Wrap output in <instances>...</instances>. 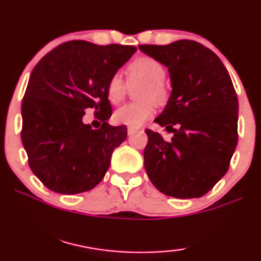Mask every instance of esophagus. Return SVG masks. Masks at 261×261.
<instances>
[{"mask_svg": "<svg viewBox=\"0 0 261 261\" xmlns=\"http://www.w3.org/2000/svg\"><path fill=\"white\" fill-rule=\"evenodd\" d=\"M137 129H134V128H128V129H127V133H128V135H129V137H130V135H133L134 133H137Z\"/></svg>", "mask_w": 261, "mask_h": 261, "instance_id": "34e87169", "label": "esophagus"}]
</instances>
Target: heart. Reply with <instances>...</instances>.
I'll return each mask as SVG.
<instances>
[{
    "label": "heart",
    "mask_w": 261,
    "mask_h": 261,
    "mask_svg": "<svg viewBox=\"0 0 261 261\" xmlns=\"http://www.w3.org/2000/svg\"><path fill=\"white\" fill-rule=\"evenodd\" d=\"M165 68L153 57L141 56L128 66V83H141L137 98L140 99L121 107L114 114V121L129 128H138L150 120L154 114V103L164 104L168 99V90L164 84ZM127 83L121 73H115L107 86V96L110 103L118 104L126 97Z\"/></svg>",
    "instance_id": "b5f03b06"
}]
</instances>
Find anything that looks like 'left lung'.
Instances as JSON below:
<instances>
[{"mask_svg": "<svg viewBox=\"0 0 261 261\" xmlns=\"http://www.w3.org/2000/svg\"><path fill=\"white\" fill-rule=\"evenodd\" d=\"M139 49L167 67L172 89L154 122L174 137L167 141L145 130V170L165 195L200 198L228 171L238 145L239 101L228 70L215 53L194 40Z\"/></svg>", "mask_w": 261, "mask_h": 261, "instance_id": "1", "label": "left lung"}]
</instances>
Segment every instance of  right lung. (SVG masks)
Returning <instances> with one entry per match:
<instances>
[{
    "mask_svg": "<svg viewBox=\"0 0 261 261\" xmlns=\"http://www.w3.org/2000/svg\"><path fill=\"white\" fill-rule=\"evenodd\" d=\"M135 51V46L72 40L33 68L21 106V140L32 172L50 191L77 194L104 177L113 151L127 138L126 126L107 122V86ZM86 109L96 110L103 122L99 130L82 122Z\"/></svg>",
    "mask_w": 261,
    "mask_h": 261,
    "instance_id": "obj_1",
    "label": "right lung"
}]
</instances>
